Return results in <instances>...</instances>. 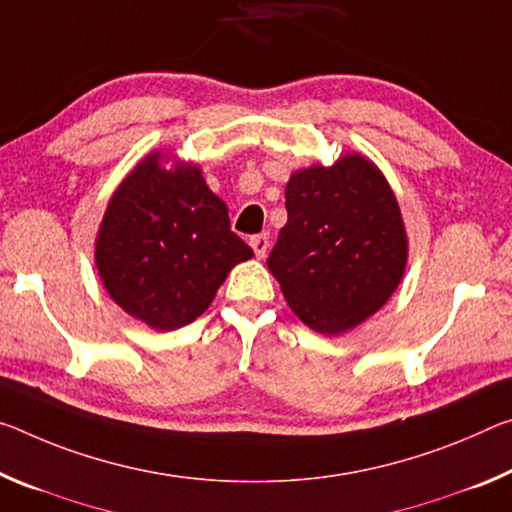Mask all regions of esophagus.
Returning a JSON list of instances; mask_svg holds the SVG:
<instances>
[{"mask_svg": "<svg viewBox=\"0 0 512 512\" xmlns=\"http://www.w3.org/2000/svg\"><path fill=\"white\" fill-rule=\"evenodd\" d=\"M250 246H253L255 255L262 259L266 257V253H269V237H266V234H255V237L250 239Z\"/></svg>", "mask_w": 512, "mask_h": 512, "instance_id": "1", "label": "esophagus"}]
</instances>
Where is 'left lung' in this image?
Masks as SVG:
<instances>
[{"instance_id":"1","label":"left lung","mask_w":512,"mask_h":512,"mask_svg":"<svg viewBox=\"0 0 512 512\" xmlns=\"http://www.w3.org/2000/svg\"><path fill=\"white\" fill-rule=\"evenodd\" d=\"M287 225L269 271L291 310L312 330L339 335L378 312L408 262L399 202L383 173L360 154L291 175Z\"/></svg>"}]
</instances>
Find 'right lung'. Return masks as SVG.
I'll list each match as a JSON object with an SVG mask.
<instances>
[{
	"label": "right lung",
	"mask_w": 512,
	"mask_h": 512,
	"mask_svg": "<svg viewBox=\"0 0 512 512\" xmlns=\"http://www.w3.org/2000/svg\"><path fill=\"white\" fill-rule=\"evenodd\" d=\"M253 250L196 166L166 170L159 152L113 193L95 262L109 296L154 330H175L207 310L234 264Z\"/></svg>",
	"instance_id": "1"
}]
</instances>
